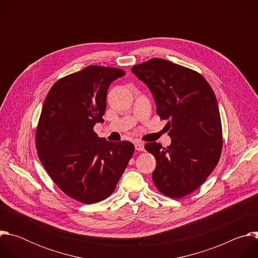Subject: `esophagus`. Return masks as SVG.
I'll return each instance as SVG.
<instances>
[{"label":"esophagus","instance_id":"1","mask_svg":"<svg viewBox=\"0 0 258 258\" xmlns=\"http://www.w3.org/2000/svg\"><path fill=\"white\" fill-rule=\"evenodd\" d=\"M135 148L137 151H144V143L138 141V142H135Z\"/></svg>","mask_w":258,"mask_h":258}]
</instances>
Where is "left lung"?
Instances as JSON below:
<instances>
[{
  "instance_id": "obj_1",
  "label": "left lung",
  "mask_w": 258,
  "mask_h": 258,
  "mask_svg": "<svg viewBox=\"0 0 258 258\" xmlns=\"http://www.w3.org/2000/svg\"><path fill=\"white\" fill-rule=\"evenodd\" d=\"M131 71L151 91L160 119L168 120L167 148L156 142L145 145L156 159L154 185L167 197H185L202 185L222 154L214 92L197 71L160 58L137 64Z\"/></svg>"
}]
</instances>
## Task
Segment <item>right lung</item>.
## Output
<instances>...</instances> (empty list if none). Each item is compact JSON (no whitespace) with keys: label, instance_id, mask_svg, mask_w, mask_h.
<instances>
[{"label":"right lung","instance_id":"1","mask_svg":"<svg viewBox=\"0 0 258 258\" xmlns=\"http://www.w3.org/2000/svg\"><path fill=\"white\" fill-rule=\"evenodd\" d=\"M122 69L90 65L58 80L49 91L35 131L39 158L50 177L68 197L85 204L113 193L132 158L127 141L99 138L110 84Z\"/></svg>","mask_w":258,"mask_h":258}]
</instances>
